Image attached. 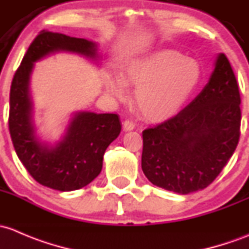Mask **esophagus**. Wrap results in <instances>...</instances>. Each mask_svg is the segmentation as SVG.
<instances>
[{"label": "esophagus", "instance_id": "obj_1", "mask_svg": "<svg viewBox=\"0 0 249 249\" xmlns=\"http://www.w3.org/2000/svg\"><path fill=\"white\" fill-rule=\"evenodd\" d=\"M135 124L132 121V120H124V130H132L134 129Z\"/></svg>", "mask_w": 249, "mask_h": 249}]
</instances>
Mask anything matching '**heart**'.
I'll return each mask as SVG.
<instances>
[{
	"mask_svg": "<svg viewBox=\"0 0 249 249\" xmlns=\"http://www.w3.org/2000/svg\"><path fill=\"white\" fill-rule=\"evenodd\" d=\"M200 80L196 60L174 50H156L130 61L121 76L107 80V89L122 97L125 84L135 86L134 99L142 114L151 121H163L187 103Z\"/></svg>",
	"mask_w": 249,
	"mask_h": 249,
	"instance_id": "heart-1",
	"label": "heart"
}]
</instances>
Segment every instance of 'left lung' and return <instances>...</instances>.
Returning a JSON list of instances; mask_svg holds the SVG:
<instances>
[{"instance_id":"obj_1","label":"left lung","mask_w":249,"mask_h":249,"mask_svg":"<svg viewBox=\"0 0 249 249\" xmlns=\"http://www.w3.org/2000/svg\"><path fill=\"white\" fill-rule=\"evenodd\" d=\"M241 97L224 53L204 89L178 115L142 132V168L148 181L188 194L219 175L240 139Z\"/></svg>"}]
</instances>
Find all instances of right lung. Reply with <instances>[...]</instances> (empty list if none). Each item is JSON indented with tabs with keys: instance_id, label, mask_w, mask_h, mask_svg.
<instances>
[{
	"instance_id": "add662e5",
	"label": "right lung",
	"mask_w": 249,
	"mask_h": 249,
	"mask_svg": "<svg viewBox=\"0 0 249 249\" xmlns=\"http://www.w3.org/2000/svg\"><path fill=\"white\" fill-rule=\"evenodd\" d=\"M58 50L94 57L96 45L83 38L40 31L27 49L10 86L9 133L18 157L38 183L61 192L80 189L99 175L107 147L121 132L116 114L79 112L55 148L37 142L32 124L30 74L33 62Z\"/></svg>"
}]
</instances>
